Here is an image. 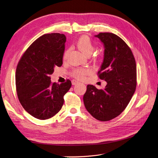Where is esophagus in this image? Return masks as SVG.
<instances>
[{
  "mask_svg": "<svg viewBox=\"0 0 158 158\" xmlns=\"http://www.w3.org/2000/svg\"><path fill=\"white\" fill-rule=\"evenodd\" d=\"M77 84H78V81H76V80H72V84L73 85H76Z\"/></svg>",
  "mask_w": 158,
  "mask_h": 158,
  "instance_id": "1",
  "label": "esophagus"
}]
</instances>
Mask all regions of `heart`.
Wrapping results in <instances>:
<instances>
[{"instance_id": "obj_1", "label": "heart", "mask_w": 158, "mask_h": 158, "mask_svg": "<svg viewBox=\"0 0 158 158\" xmlns=\"http://www.w3.org/2000/svg\"><path fill=\"white\" fill-rule=\"evenodd\" d=\"M78 48L86 55H90L94 50V45L89 38L86 35L81 36L76 43ZM70 49H66L63 52V59L66 60L69 54ZM92 73L88 68H75L71 71L70 74L76 79L82 80L86 75Z\"/></svg>"}]
</instances>
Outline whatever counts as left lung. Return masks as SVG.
<instances>
[{"mask_svg": "<svg viewBox=\"0 0 158 158\" xmlns=\"http://www.w3.org/2000/svg\"><path fill=\"white\" fill-rule=\"evenodd\" d=\"M95 37L105 47L98 74L107 85L103 89L88 85L83 100L85 109L95 118L108 121L118 116L130 102L136 87V65L131 49L121 37L107 32Z\"/></svg>", "mask_w": 158, "mask_h": 158, "instance_id": "left-lung-1", "label": "left lung"}]
</instances>
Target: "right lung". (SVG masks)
Instances as JSON below:
<instances>
[{"mask_svg":"<svg viewBox=\"0 0 158 158\" xmlns=\"http://www.w3.org/2000/svg\"><path fill=\"white\" fill-rule=\"evenodd\" d=\"M66 37L58 33L41 36L28 47L19 60L16 86L19 101L26 111L40 120L53 117L61 109L64 95L72 83L57 84L50 75L63 64Z\"/></svg>","mask_w":158,"mask_h":158,"instance_id":"right-lung-1","label":"right lung"}]
</instances>
